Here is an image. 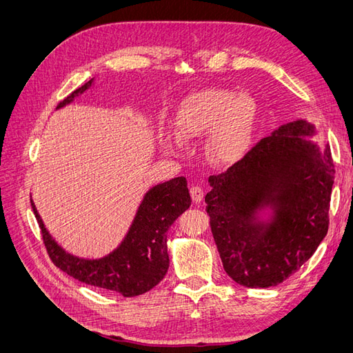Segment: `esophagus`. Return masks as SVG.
I'll return each mask as SVG.
<instances>
[{
    "label": "esophagus",
    "mask_w": 353,
    "mask_h": 353,
    "mask_svg": "<svg viewBox=\"0 0 353 353\" xmlns=\"http://www.w3.org/2000/svg\"><path fill=\"white\" fill-rule=\"evenodd\" d=\"M190 194H191V200H193L194 203H200L203 200V196H205V193H203V188L199 185L191 187Z\"/></svg>",
    "instance_id": "obj_1"
}]
</instances>
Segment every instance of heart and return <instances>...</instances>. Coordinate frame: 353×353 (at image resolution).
I'll list each match as a JSON object with an SVG mask.
<instances>
[{
  "mask_svg": "<svg viewBox=\"0 0 353 353\" xmlns=\"http://www.w3.org/2000/svg\"><path fill=\"white\" fill-rule=\"evenodd\" d=\"M258 103L249 94L225 90L200 92L178 112L170 148H184L187 140L208 134V152L219 163H236L249 150L258 122Z\"/></svg>",
  "mask_w": 353,
  "mask_h": 353,
  "instance_id": "b5f03b06",
  "label": "heart"
}]
</instances>
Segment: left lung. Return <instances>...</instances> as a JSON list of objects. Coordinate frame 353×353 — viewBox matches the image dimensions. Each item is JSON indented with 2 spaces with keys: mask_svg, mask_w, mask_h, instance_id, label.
Returning a JSON list of instances; mask_svg holds the SVG:
<instances>
[{
  "mask_svg": "<svg viewBox=\"0 0 353 353\" xmlns=\"http://www.w3.org/2000/svg\"><path fill=\"white\" fill-rule=\"evenodd\" d=\"M315 134L305 119L281 125L227 172L209 178L213 239L223 270L244 287L283 283L327 236L334 165Z\"/></svg>",
  "mask_w": 353,
  "mask_h": 353,
  "instance_id": "obj_1",
  "label": "left lung"
}]
</instances>
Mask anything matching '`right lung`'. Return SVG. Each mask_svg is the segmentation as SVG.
Returning a JSON list of instances; mask_svg holds the SVG:
<instances>
[{"label":"right lung","mask_w":353,"mask_h":353,"mask_svg":"<svg viewBox=\"0 0 353 353\" xmlns=\"http://www.w3.org/2000/svg\"><path fill=\"white\" fill-rule=\"evenodd\" d=\"M95 85V78L74 90L57 109L74 101ZM51 261L74 280L132 297L152 290L169 268L166 231L191 206L187 179L178 176L152 187L144 194L123 240L97 259L77 256L56 241L30 199Z\"/></svg>","instance_id":"1"}]
</instances>
